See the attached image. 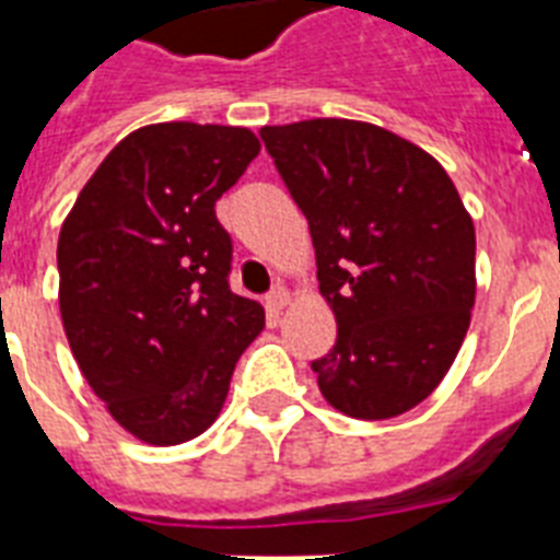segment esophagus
I'll use <instances>...</instances> for the list:
<instances>
[{"label": "esophagus", "instance_id": "1", "mask_svg": "<svg viewBox=\"0 0 560 560\" xmlns=\"http://www.w3.org/2000/svg\"><path fill=\"white\" fill-rule=\"evenodd\" d=\"M264 302H267V307H270L272 314H279V311H284V307L290 305V293H288V288H272L270 293H267V299H264Z\"/></svg>", "mask_w": 560, "mask_h": 560}]
</instances>
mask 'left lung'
Returning <instances> with one entry per match:
<instances>
[{
    "instance_id": "1",
    "label": "left lung",
    "mask_w": 560,
    "mask_h": 560,
    "mask_svg": "<svg viewBox=\"0 0 560 560\" xmlns=\"http://www.w3.org/2000/svg\"><path fill=\"white\" fill-rule=\"evenodd\" d=\"M307 218L337 342L311 363L351 418H395L442 383L477 299V235L447 171L369 121L261 127Z\"/></svg>"
}]
</instances>
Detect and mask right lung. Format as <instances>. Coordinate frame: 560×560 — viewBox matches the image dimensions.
I'll return each instance as SVG.
<instances>
[{"label":"right lung","instance_id":"right-lung-1","mask_svg":"<svg viewBox=\"0 0 560 560\" xmlns=\"http://www.w3.org/2000/svg\"><path fill=\"white\" fill-rule=\"evenodd\" d=\"M261 144L253 130L162 121L125 136L66 214L60 316L83 377L139 442L183 444L220 416L264 307L229 290L214 202Z\"/></svg>","mask_w":560,"mask_h":560}]
</instances>
